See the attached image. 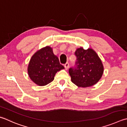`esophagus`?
<instances>
[{"instance_id": "1", "label": "esophagus", "mask_w": 127, "mask_h": 127, "mask_svg": "<svg viewBox=\"0 0 127 127\" xmlns=\"http://www.w3.org/2000/svg\"><path fill=\"white\" fill-rule=\"evenodd\" d=\"M69 66V63H66L65 64H64V67H65V70H67V69H68Z\"/></svg>"}]
</instances>
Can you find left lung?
<instances>
[{
  "instance_id": "obj_1",
  "label": "left lung",
  "mask_w": 127,
  "mask_h": 127,
  "mask_svg": "<svg viewBox=\"0 0 127 127\" xmlns=\"http://www.w3.org/2000/svg\"><path fill=\"white\" fill-rule=\"evenodd\" d=\"M75 68L69 69L71 80L75 85L81 88L93 86L100 80L104 68L98 54L93 49L77 48Z\"/></svg>"
}]
</instances>
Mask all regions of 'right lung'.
Here are the masks:
<instances>
[{
	"instance_id": "add662e5",
	"label": "right lung",
	"mask_w": 127,
	"mask_h": 127,
	"mask_svg": "<svg viewBox=\"0 0 127 127\" xmlns=\"http://www.w3.org/2000/svg\"><path fill=\"white\" fill-rule=\"evenodd\" d=\"M64 69L49 46L42 48L32 56L27 67L29 78L36 85L45 86L54 80L57 71Z\"/></svg>"
}]
</instances>
